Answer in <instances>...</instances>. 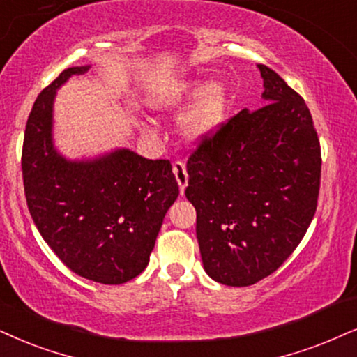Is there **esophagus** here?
I'll return each mask as SVG.
<instances>
[{"mask_svg":"<svg viewBox=\"0 0 357 357\" xmlns=\"http://www.w3.org/2000/svg\"><path fill=\"white\" fill-rule=\"evenodd\" d=\"M173 173L176 181H178L179 192L184 194V189L188 188V173H186V165L181 163V161H176L173 165Z\"/></svg>","mask_w":357,"mask_h":357,"instance_id":"esophagus-1","label":"esophagus"}]
</instances>
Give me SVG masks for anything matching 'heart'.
Instances as JSON below:
<instances>
[{"label":"heart","mask_w":357,"mask_h":357,"mask_svg":"<svg viewBox=\"0 0 357 357\" xmlns=\"http://www.w3.org/2000/svg\"><path fill=\"white\" fill-rule=\"evenodd\" d=\"M179 115L178 128L192 145L209 142L224 128L231 114V93L219 80L179 77L156 85L148 96V105L155 112H169L190 102Z\"/></svg>","instance_id":"heart-1"}]
</instances>
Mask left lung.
Listing matches in <instances>:
<instances>
[{
    "label": "left lung",
    "mask_w": 357,
    "mask_h": 357,
    "mask_svg": "<svg viewBox=\"0 0 357 357\" xmlns=\"http://www.w3.org/2000/svg\"><path fill=\"white\" fill-rule=\"evenodd\" d=\"M257 67L265 105L238 112L188 161L202 267L229 287L254 285L290 257L319 192L321 151L308 107L277 72Z\"/></svg>",
    "instance_id": "8db88e82"
}]
</instances>
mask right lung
Here are the masks:
<instances>
[{
	"label": "right lung",
	"mask_w": 357,
	"mask_h": 357,
	"mask_svg": "<svg viewBox=\"0 0 357 357\" xmlns=\"http://www.w3.org/2000/svg\"><path fill=\"white\" fill-rule=\"evenodd\" d=\"M90 66L69 67L36 98L22 145V179L47 245L80 277L120 285L150 261L165 214L179 194L166 160L130 148L70 160L54 143L57 90Z\"/></svg>",
	"instance_id": "add662e5"
}]
</instances>
